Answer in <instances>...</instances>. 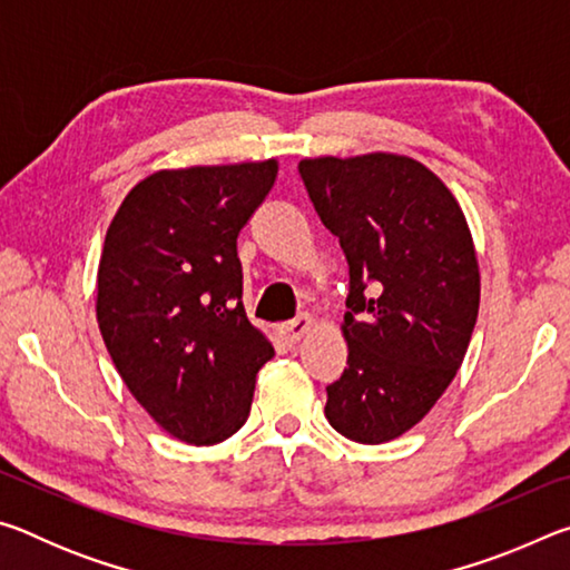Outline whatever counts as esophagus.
Listing matches in <instances>:
<instances>
[{
  "label": "esophagus",
  "mask_w": 570,
  "mask_h": 570,
  "mask_svg": "<svg viewBox=\"0 0 570 570\" xmlns=\"http://www.w3.org/2000/svg\"><path fill=\"white\" fill-rule=\"evenodd\" d=\"M308 330H312V316L302 314V316H296L294 322L278 324V326H276V334L282 336V342H286L288 346H292V344H296L298 340H302V336H304Z\"/></svg>",
  "instance_id": "obj_1"
}]
</instances>
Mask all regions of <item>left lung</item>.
<instances>
[{
  "label": "left lung",
  "instance_id": "obj_1",
  "mask_svg": "<svg viewBox=\"0 0 570 570\" xmlns=\"http://www.w3.org/2000/svg\"><path fill=\"white\" fill-rule=\"evenodd\" d=\"M298 173L350 264L346 370L326 387L340 435L380 445L412 430L455 380L480 306L465 214L420 160L304 158Z\"/></svg>",
  "mask_w": 570,
  "mask_h": 570
}]
</instances>
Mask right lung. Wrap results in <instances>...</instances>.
I'll use <instances>...</instances> for the list:
<instances>
[{"mask_svg": "<svg viewBox=\"0 0 570 570\" xmlns=\"http://www.w3.org/2000/svg\"><path fill=\"white\" fill-rule=\"evenodd\" d=\"M278 160L158 170L105 236L100 334L135 400L168 435L214 445L246 422L274 346L248 322L236 250Z\"/></svg>", "mask_w": 570, "mask_h": 570, "instance_id": "obj_1", "label": "right lung"}]
</instances>
